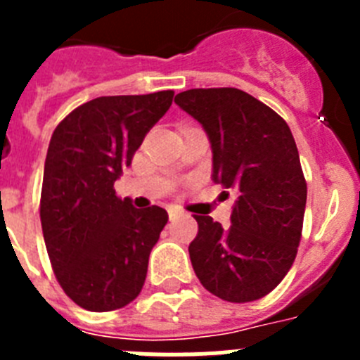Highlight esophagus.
<instances>
[{
    "instance_id": "esophagus-1",
    "label": "esophagus",
    "mask_w": 360,
    "mask_h": 360,
    "mask_svg": "<svg viewBox=\"0 0 360 360\" xmlns=\"http://www.w3.org/2000/svg\"><path fill=\"white\" fill-rule=\"evenodd\" d=\"M167 212H169V218H176V216L184 214V209L182 207H178V205H171L169 209H167Z\"/></svg>"
}]
</instances>
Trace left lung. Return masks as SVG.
<instances>
[{"label": "left lung", "mask_w": 360, "mask_h": 360, "mask_svg": "<svg viewBox=\"0 0 360 360\" xmlns=\"http://www.w3.org/2000/svg\"><path fill=\"white\" fill-rule=\"evenodd\" d=\"M174 103L207 133L212 180L238 189L229 229L195 214L189 256L196 278L231 303L265 297L290 270L303 231L307 182L290 128L238 88H195Z\"/></svg>", "instance_id": "8db88e82"}]
</instances>
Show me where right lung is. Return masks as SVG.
<instances>
[{
    "instance_id": "obj_1",
    "label": "right lung",
    "mask_w": 360,
    "mask_h": 360,
    "mask_svg": "<svg viewBox=\"0 0 360 360\" xmlns=\"http://www.w3.org/2000/svg\"><path fill=\"white\" fill-rule=\"evenodd\" d=\"M173 95L97 97L66 115L50 139L39 207L44 245L59 285L84 310L122 308L144 287L167 212L135 209L113 184Z\"/></svg>"
}]
</instances>
